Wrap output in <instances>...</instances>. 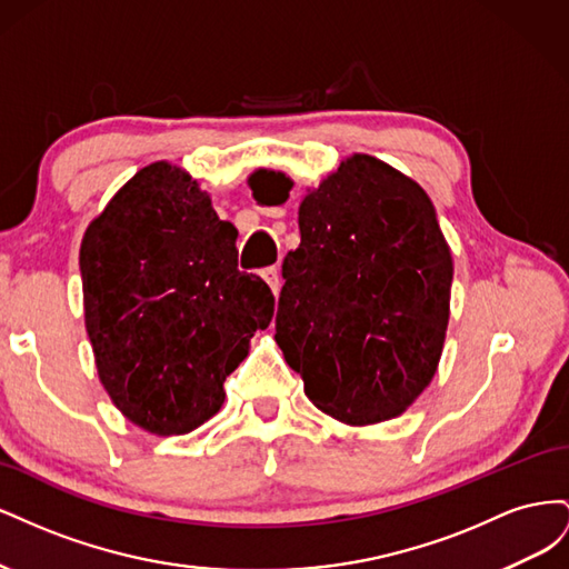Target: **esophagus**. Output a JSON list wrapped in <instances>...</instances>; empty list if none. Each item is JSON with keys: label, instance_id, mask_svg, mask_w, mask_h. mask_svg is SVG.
Listing matches in <instances>:
<instances>
[{"label": "esophagus", "instance_id": "34e87169", "mask_svg": "<svg viewBox=\"0 0 569 569\" xmlns=\"http://www.w3.org/2000/svg\"><path fill=\"white\" fill-rule=\"evenodd\" d=\"M263 280L270 284L272 295H278L280 287H282V278H280V268L278 266H270V268H263Z\"/></svg>", "mask_w": 569, "mask_h": 569}]
</instances>
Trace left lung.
I'll use <instances>...</instances> for the list:
<instances>
[{
    "mask_svg": "<svg viewBox=\"0 0 569 569\" xmlns=\"http://www.w3.org/2000/svg\"><path fill=\"white\" fill-rule=\"evenodd\" d=\"M261 203L291 182L256 170ZM301 244L282 261L274 339L327 416L370 425L401 416L432 382L443 349L453 261L420 184L366 153L343 161L299 206Z\"/></svg>",
    "mask_w": 569,
    "mask_h": 569,
    "instance_id": "8db88e82",
    "label": "left lung"
}]
</instances>
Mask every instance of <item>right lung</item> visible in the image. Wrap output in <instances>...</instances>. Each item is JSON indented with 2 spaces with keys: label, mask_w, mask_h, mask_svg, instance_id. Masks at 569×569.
Returning a JSON list of instances; mask_svg holds the SVG:
<instances>
[{
  "label": "right lung",
  "mask_w": 569,
  "mask_h": 569,
  "mask_svg": "<svg viewBox=\"0 0 569 569\" xmlns=\"http://www.w3.org/2000/svg\"><path fill=\"white\" fill-rule=\"evenodd\" d=\"M237 230L176 166L142 168L84 232V325L99 380L134 425L192 432L272 320L270 287L237 268Z\"/></svg>",
  "instance_id": "right-lung-1"
}]
</instances>
